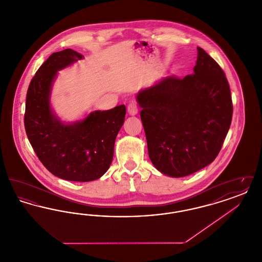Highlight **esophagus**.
<instances>
[{"instance_id": "obj_1", "label": "esophagus", "mask_w": 262, "mask_h": 262, "mask_svg": "<svg viewBox=\"0 0 262 262\" xmlns=\"http://www.w3.org/2000/svg\"><path fill=\"white\" fill-rule=\"evenodd\" d=\"M127 112L129 115H137L138 112V105H137V101H130L128 106H127Z\"/></svg>"}]
</instances>
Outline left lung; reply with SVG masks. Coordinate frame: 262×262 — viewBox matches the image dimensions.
<instances>
[{"instance_id":"obj_1","label":"left lung","mask_w":262,"mask_h":262,"mask_svg":"<svg viewBox=\"0 0 262 262\" xmlns=\"http://www.w3.org/2000/svg\"><path fill=\"white\" fill-rule=\"evenodd\" d=\"M137 103L150 160L162 174L181 178L215 160L233 116L223 70L198 47L192 75L167 76L139 91Z\"/></svg>"}]
</instances>
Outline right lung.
Instances as JSON below:
<instances>
[{"instance_id":"1","label":"right lung","mask_w":262,"mask_h":262,"mask_svg":"<svg viewBox=\"0 0 262 262\" xmlns=\"http://www.w3.org/2000/svg\"><path fill=\"white\" fill-rule=\"evenodd\" d=\"M82 58L72 49L53 53L31 79L25 104V132L39 160L52 174L73 182H91L107 172L125 116V105H120L64 125L52 112L51 88L58 71Z\"/></svg>"}]
</instances>
